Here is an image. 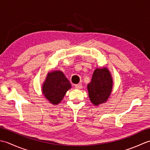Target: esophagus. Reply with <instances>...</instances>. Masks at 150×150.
<instances>
[{
	"label": "esophagus",
	"mask_w": 150,
	"mask_h": 150,
	"mask_svg": "<svg viewBox=\"0 0 150 150\" xmlns=\"http://www.w3.org/2000/svg\"><path fill=\"white\" fill-rule=\"evenodd\" d=\"M75 87L76 89H78V90H80V89H81L82 88V86L81 84H76L75 86Z\"/></svg>",
	"instance_id": "1"
}]
</instances>
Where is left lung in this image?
<instances>
[{
	"label": "left lung",
	"instance_id": "1",
	"mask_svg": "<svg viewBox=\"0 0 150 150\" xmlns=\"http://www.w3.org/2000/svg\"><path fill=\"white\" fill-rule=\"evenodd\" d=\"M113 81L110 71L106 68L96 69L90 83L88 84L89 97L95 106L105 103L111 94Z\"/></svg>",
	"mask_w": 150,
	"mask_h": 150
}]
</instances>
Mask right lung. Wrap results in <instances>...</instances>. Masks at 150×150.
Listing matches in <instances>:
<instances>
[{"instance_id": "add662e5", "label": "right lung", "mask_w": 150, "mask_h": 150, "mask_svg": "<svg viewBox=\"0 0 150 150\" xmlns=\"http://www.w3.org/2000/svg\"><path fill=\"white\" fill-rule=\"evenodd\" d=\"M71 85L62 71L49 73L42 86L44 96L51 103L59 104Z\"/></svg>"}]
</instances>
